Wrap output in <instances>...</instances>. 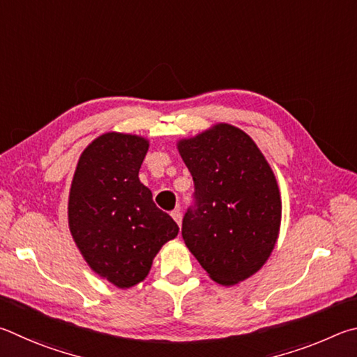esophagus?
Listing matches in <instances>:
<instances>
[{
	"label": "esophagus",
	"instance_id": "1",
	"mask_svg": "<svg viewBox=\"0 0 357 357\" xmlns=\"http://www.w3.org/2000/svg\"><path fill=\"white\" fill-rule=\"evenodd\" d=\"M171 216L174 218V221L177 222L178 226H180V224H182V213H180V210H174L172 213H171Z\"/></svg>",
	"mask_w": 357,
	"mask_h": 357
}]
</instances>
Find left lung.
Listing matches in <instances>:
<instances>
[{"label": "left lung", "mask_w": 357, "mask_h": 357, "mask_svg": "<svg viewBox=\"0 0 357 357\" xmlns=\"http://www.w3.org/2000/svg\"><path fill=\"white\" fill-rule=\"evenodd\" d=\"M195 180L182 224L185 245L208 276L234 285L257 273L278 241L282 202L251 136L229 123L177 144Z\"/></svg>", "instance_id": "left-lung-1"}]
</instances>
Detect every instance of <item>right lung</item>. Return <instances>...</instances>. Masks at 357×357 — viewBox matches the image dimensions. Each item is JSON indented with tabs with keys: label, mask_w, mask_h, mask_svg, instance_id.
<instances>
[{
	"label": "right lung",
	"mask_w": 357,
	"mask_h": 357,
	"mask_svg": "<svg viewBox=\"0 0 357 357\" xmlns=\"http://www.w3.org/2000/svg\"><path fill=\"white\" fill-rule=\"evenodd\" d=\"M147 150L141 136H98L81 153L68 196V227L79 252L119 289L146 279L161 246L178 234L139 182Z\"/></svg>",
	"instance_id": "1"
}]
</instances>
